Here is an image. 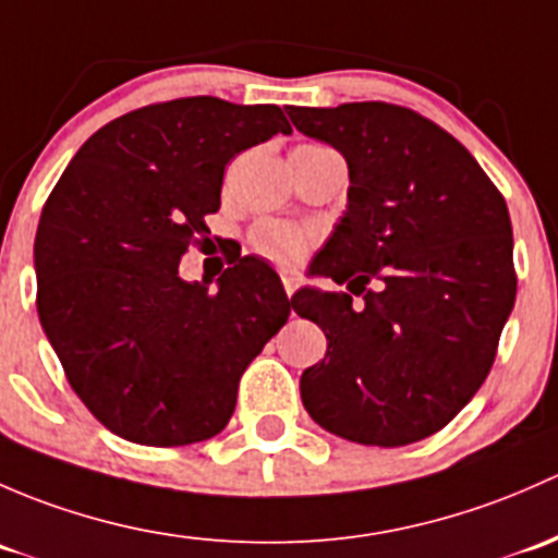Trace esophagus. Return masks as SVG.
Here are the masks:
<instances>
[{"label":"esophagus","instance_id":"1","mask_svg":"<svg viewBox=\"0 0 558 558\" xmlns=\"http://www.w3.org/2000/svg\"><path fill=\"white\" fill-rule=\"evenodd\" d=\"M281 284H284V292H287V295L292 298V292H295V287H298L295 277H290V274H284V277H281Z\"/></svg>","mask_w":558,"mask_h":558}]
</instances>
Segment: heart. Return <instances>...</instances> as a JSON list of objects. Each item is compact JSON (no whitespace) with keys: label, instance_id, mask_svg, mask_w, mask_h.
Listing matches in <instances>:
<instances>
[{"label":"heart","instance_id":"heart-1","mask_svg":"<svg viewBox=\"0 0 558 558\" xmlns=\"http://www.w3.org/2000/svg\"><path fill=\"white\" fill-rule=\"evenodd\" d=\"M250 241L257 255L268 257V260L279 263V266H292V263H298L308 252L312 233L298 226H290V222L263 220L252 228Z\"/></svg>","mask_w":558,"mask_h":558}]
</instances>
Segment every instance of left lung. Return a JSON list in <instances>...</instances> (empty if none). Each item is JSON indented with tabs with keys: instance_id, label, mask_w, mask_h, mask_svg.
<instances>
[{
	"instance_id": "8db88e82",
	"label": "left lung",
	"mask_w": 558,
	"mask_h": 558,
	"mask_svg": "<svg viewBox=\"0 0 558 558\" xmlns=\"http://www.w3.org/2000/svg\"><path fill=\"white\" fill-rule=\"evenodd\" d=\"M290 120L336 147L352 182L314 257L347 292L292 295L327 338L301 376L303 405L352 444H416L470 403L497 357L515 301L508 206L449 131L408 107H290Z\"/></svg>"
}]
</instances>
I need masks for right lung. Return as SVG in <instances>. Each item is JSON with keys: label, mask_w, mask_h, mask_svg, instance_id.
<instances>
[{"label": "right lung", "mask_w": 558, "mask_h": 558, "mask_svg": "<svg viewBox=\"0 0 558 558\" xmlns=\"http://www.w3.org/2000/svg\"><path fill=\"white\" fill-rule=\"evenodd\" d=\"M290 131L277 105L160 101L96 131L56 182L34 239L37 312L109 433L169 449L231 418L241 373L290 298L255 257L231 260L217 290L182 279L180 260L209 233L231 158Z\"/></svg>", "instance_id": "obj_1"}]
</instances>
